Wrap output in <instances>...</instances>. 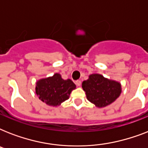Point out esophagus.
Returning a JSON list of instances; mask_svg holds the SVG:
<instances>
[{"label":"esophagus","mask_w":148,"mask_h":148,"mask_svg":"<svg viewBox=\"0 0 148 148\" xmlns=\"http://www.w3.org/2000/svg\"><path fill=\"white\" fill-rule=\"evenodd\" d=\"M75 84H76V85L77 86V87H80L81 84V81H77L76 82H75Z\"/></svg>","instance_id":"esophagus-1"}]
</instances>
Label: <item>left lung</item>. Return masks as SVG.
I'll list each match as a JSON object with an SVG mask.
<instances>
[{"label": "left lung", "mask_w": 148, "mask_h": 148, "mask_svg": "<svg viewBox=\"0 0 148 148\" xmlns=\"http://www.w3.org/2000/svg\"><path fill=\"white\" fill-rule=\"evenodd\" d=\"M82 88L88 101L99 108L110 105L121 93V83L99 74L89 75V78L83 81Z\"/></svg>", "instance_id": "1"}]
</instances>
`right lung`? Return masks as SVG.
Returning <instances> with one entry per match:
<instances>
[{"label": "right lung", "mask_w": 148, "mask_h": 148, "mask_svg": "<svg viewBox=\"0 0 148 148\" xmlns=\"http://www.w3.org/2000/svg\"><path fill=\"white\" fill-rule=\"evenodd\" d=\"M76 85L71 80H64L58 73L52 77L40 79L36 83L35 91L40 101L49 106L58 107L69 98Z\"/></svg>", "instance_id": "add662e5"}]
</instances>
